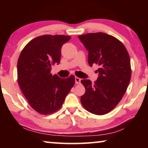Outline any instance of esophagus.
<instances>
[{
	"label": "esophagus",
	"instance_id": "1",
	"mask_svg": "<svg viewBox=\"0 0 148 148\" xmlns=\"http://www.w3.org/2000/svg\"><path fill=\"white\" fill-rule=\"evenodd\" d=\"M80 81H81V79L78 77H75V83L76 84H80Z\"/></svg>",
	"mask_w": 148,
	"mask_h": 148
}]
</instances>
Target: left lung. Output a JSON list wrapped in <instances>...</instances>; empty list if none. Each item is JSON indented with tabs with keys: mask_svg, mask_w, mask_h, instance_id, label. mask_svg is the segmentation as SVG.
<instances>
[{
	"mask_svg": "<svg viewBox=\"0 0 148 148\" xmlns=\"http://www.w3.org/2000/svg\"><path fill=\"white\" fill-rule=\"evenodd\" d=\"M88 51L90 66H99L94 84L84 79L86 92L81 97L85 109L92 114L104 115L112 111L123 97L131 77V61L126 48L119 40L104 32L78 36Z\"/></svg>",
	"mask_w": 148,
	"mask_h": 148,
	"instance_id": "obj_1",
	"label": "left lung"
}]
</instances>
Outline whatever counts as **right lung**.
Instances as JSON below:
<instances>
[{
  "instance_id": "right-lung-1",
  "label": "right lung",
  "mask_w": 148,
  "mask_h": 148,
  "mask_svg": "<svg viewBox=\"0 0 148 148\" xmlns=\"http://www.w3.org/2000/svg\"><path fill=\"white\" fill-rule=\"evenodd\" d=\"M71 37L43 35L32 40L22 50L17 61V81L32 108L41 114H50L61 108L75 83L74 75L62 79L50 72L58 64L61 47Z\"/></svg>"
}]
</instances>
